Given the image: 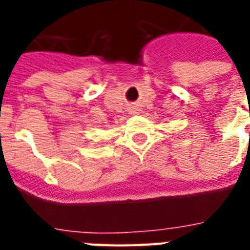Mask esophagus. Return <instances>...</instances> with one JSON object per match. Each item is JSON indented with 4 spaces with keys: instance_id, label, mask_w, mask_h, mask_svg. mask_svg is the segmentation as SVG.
Masks as SVG:
<instances>
[{
    "instance_id": "34e87169",
    "label": "esophagus",
    "mask_w": 250,
    "mask_h": 250,
    "mask_svg": "<svg viewBox=\"0 0 250 250\" xmlns=\"http://www.w3.org/2000/svg\"><path fill=\"white\" fill-rule=\"evenodd\" d=\"M130 112L132 115H136V114H139V108L138 107H131L130 108Z\"/></svg>"
}]
</instances>
